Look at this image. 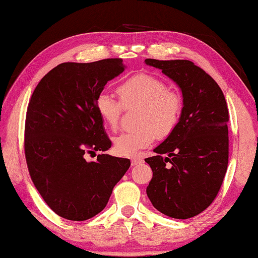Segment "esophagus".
<instances>
[{"instance_id": "34e87169", "label": "esophagus", "mask_w": 258, "mask_h": 258, "mask_svg": "<svg viewBox=\"0 0 258 258\" xmlns=\"http://www.w3.org/2000/svg\"><path fill=\"white\" fill-rule=\"evenodd\" d=\"M143 162V159L141 156H133L132 158V165H138Z\"/></svg>"}]
</instances>
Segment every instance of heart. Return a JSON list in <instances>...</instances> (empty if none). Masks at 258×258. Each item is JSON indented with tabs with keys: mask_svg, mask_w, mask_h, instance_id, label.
<instances>
[{
	"mask_svg": "<svg viewBox=\"0 0 258 258\" xmlns=\"http://www.w3.org/2000/svg\"><path fill=\"white\" fill-rule=\"evenodd\" d=\"M116 93L119 102L107 93H100L95 99V108L103 123L116 130L124 108L140 105L135 124L138 128L123 132L113 140L118 155L131 156L148 148L155 138L166 139L181 120L183 98L179 92L168 88L162 79L150 74H139L120 83Z\"/></svg>",
	"mask_w": 258,
	"mask_h": 258,
	"instance_id": "b5f03b06",
	"label": "heart"
}]
</instances>
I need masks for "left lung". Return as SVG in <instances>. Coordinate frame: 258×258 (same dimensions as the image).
Returning <instances> with one entry per match:
<instances>
[{"instance_id":"1","label":"left lung","mask_w":258,"mask_h":258,"mask_svg":"<svg viewBox=\"0 0 258 258\" xmlns=\"http://www.w3.org/2000/svg\"><path fill=\"white\" fill-rule=\"evenodd\" d=\"M179 85L183 112L174 132L145 159L153 171L146 195L171 218L203 213L223 184L229 155V112L223 90L190 60L145 59Z\"/></svg>"}]
</instances>
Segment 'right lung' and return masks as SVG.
Returning <instances> with one entry per match:
<instances>
[{"mask_svg": "<svg viewBox=\"0 0 258 258\" xmlns=\"http://www.w3.org/2000/svg\"><path fill=\"white\" fill-rule=\"evenodd\" d=\"M120 58L88 63L63 62L40 80L29 100L24 154L35 188L58 216L87 220L102 211L128 159L98 154L112 146L95 99L125 68Z\"/></svg>", "mask_w": 258, "mask_h": 258, "instance_id": "add662e5", "label": "right lung"}]
</instances>
